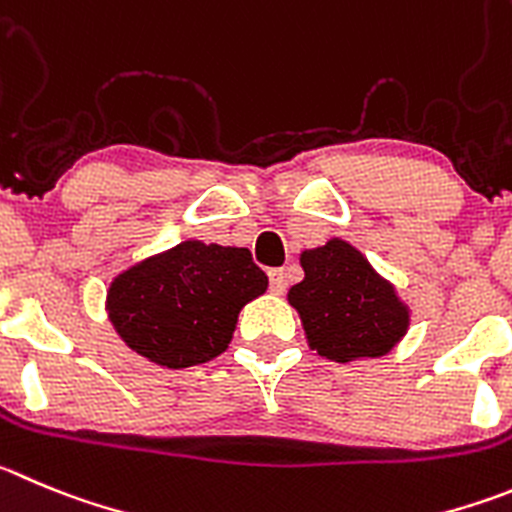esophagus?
I'll return each mask as SVG.
<instances>
[{
  "mask_svg": "<svg viewBox=\"0 0 512 512\" xmlns=\"http://www.w3.org/2000/svg\"><path fill=\"white\" fill-rule=\"evenodd\" d=\"M267 278H270V290L275 295H283L285 288H288V272L283 267H275V270L267 272Z\"/></svg>",
  "mask_w": 512,
  "mask_h": 512,
  "instance_id": "esophagus-1",
  "label": "esophagus"
}]
</instances>
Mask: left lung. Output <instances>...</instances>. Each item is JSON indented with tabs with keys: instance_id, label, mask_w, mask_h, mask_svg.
<instances>
[{
	"instance_id": "8db88e82",
	"label": "left lung",
	"mask_w": 512,
	"mask_h": 512,
	"mask_svg": "<svg viewBox=\"0 0 512 512\" xmlns=\"http://www.w3.org/2000/svg\"><path fill=\"white\" fill-rule=\"evenodd\" d=\"M305 278L288 290L308 346L338 364L386 356L409 331V305L346 240L300 255Z\"/></svg>"
}]
</instances>
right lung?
Segmentation results:
<instances>
[{
  "mask_svg": "<svg viewBox=\"0 0 512 512\" xmlns=\"http://www.w3.org/2000/svg\"><path fill=\"white\" fill-rule=\"evenodd\" d=\"M265 290L267 275L247 247L186 240L116 275L105 310L138 356L189 369L227 351L240 310Z\"/></svg>",
  "mask_w": 512,
  "mask_h": 512,
  "instance_id": "obj_1",
  "label": "right lung"
}]
</instances>
